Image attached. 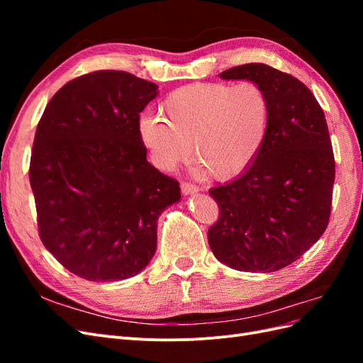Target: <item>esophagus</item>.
<instances>
[{"label": "esophagus", "mask_w": 363, "mask_h": 363, "mask_svg": "<svg viewBox=\"0 0 363 363\" xmlns=\"http://www.w3.org/2000/svg\"><path fill=\"white\" fill-rule=\"evenodd\" d=\"M180 189H182L183 195H194V194L199 192V188H196V186L192 184V183H182Z\"/></svg>", "instance_id": "obj_1"}]
</instances>
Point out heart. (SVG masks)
I'll list each match as a JSON object with an SVG mask.
<instances>
[{
	"label": "heart",
	"instance_id": "heart-1",
	"mask_svg": "<svg viewBox=\"0 0 363 363\" xmlns=\"http://www.w3.org/2000/svg\"><path fill=\"white\" fill-rule=\"evenodd\" d=\"M160 113L139 119L140 142L156 167L174 171L191 156L216 180L238 177L259 156L269 133L271 104L255 82L195 83L171 92Z\"/></svg>",
	"mask_w": 363,
	"mask_h": 363
}]
</instances>
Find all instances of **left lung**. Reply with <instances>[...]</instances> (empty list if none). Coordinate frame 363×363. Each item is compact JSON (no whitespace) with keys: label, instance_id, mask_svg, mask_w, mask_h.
Masks as SVG:
<instances>
[{"label":"left lung","instance_id":"obj_1","mask_svg":"<svg viewBox=\"0 0 363 363\" xmlns=\"http://www.w3.org/2000/svg\"><path fill=\"white\" fill-rule=\"evenodd\" d=\"M219 77L262 86L271 121L251 167L208 191L219 207L208 245L233 269L279 271L301 257L328 224L335 159L325 116L300 80L268 65H240Z\"/></svg>","mask_w":363,"mask_h":363}]
</instances>
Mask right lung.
<instances>
[{
	"label": "right lung",
	"instance_id": "add662e5",
	"mask_svg": "<svg viewBox=\"0 0 363 363\" xmlns=\"http://www.w3.org/2000/svg\"><path fill=\"white\" fill-rule=\"evenodd\" d=\"M157 95L156 83L96 71L65 84L39 121L30 162L39 235L82 279L139 274L156 252L159 216L182 199L139 138V113Z\"/></svg>",
	"mask_w": 363,
	"mask_h": 363
}]
</instances>
